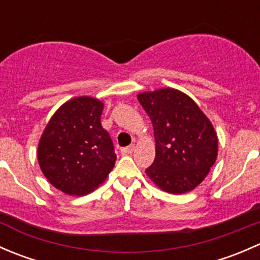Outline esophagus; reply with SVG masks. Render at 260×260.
Returning <instances> with one entry per match:
<instances>
[{
    "mask_svg": "<svg viewBox=\"0 0 260 260\" xmlns=\"http://www.w3.org/2000/svg\"><path fill=\"white\" fill-rule=\"evenodd\" d=\"M135 148H136L135 145H131L128 147H124V148H122L120 151H122V153H124V154H129V153H132L133 151H135Z\"/></svg>",
    "mask_w": 260,
    "mask_h": 260,
    "instance_id": "34e87169",
    "label": "esophagus"
}]
</instances>
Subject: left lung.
<instances>
[{
  "mask_svg": "<svg viewBox=\"0 0 260 260\" xmlns=\"http://www.w3.org/2000/svg\"><path fill=\"white\" fill-rule=\"evenodd\" d=\"M137 98L151 118L156 142V157L147 176L166 192L192 191L217 158L219 141L210 119L177 89L143 91Z\"/></svg>",
  "mask_w": 260,
  "mask_h": 260,
  "instance_id": "left-lung-1",
  "label": "left lung"
}]
</instances>
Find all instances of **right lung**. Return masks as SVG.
I'll return each mask as SVG.
<instances>
[{"instance_id": "1", "label": "right lung", "mask_w": 260, "mask_h": 260, "mask_svg": "<svg viewBox=\"0 0 260 260\" xmlns=\"http://www.w3.org/2000/svg\"><path fill=\"white\" fill-rule=\"evenodd\" d=\"M103 102L77 96L50 118L38 145L44 176L67 195L91 192L106 181L117 156L109 133L102 127Z\"/></svg>"}]
</instances>
